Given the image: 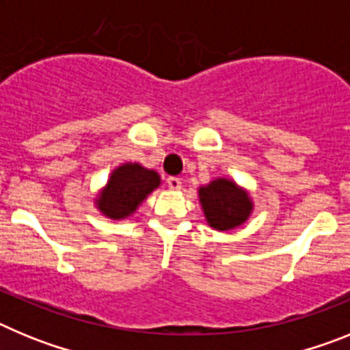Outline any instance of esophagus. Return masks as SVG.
I'll use <instances>...</instances> for the list:
<instances>
[{"label": "esophagus", "mask_w": 350, "mask_h": 350, "mask_svg": "<svg viewBox=\"0 0 350 350\" xmlns=\"http://www.w3.org/2000/svg\"><path fill=\"white\" fill-rule=\"evenodd\" d=\"M166 184H168L170 189H173V191H177V189H180V187H182V180L178 177H168Z\"/></svg>", "instance_id": "esophagus-1"}]
</instances>
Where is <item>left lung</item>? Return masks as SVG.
<instances>
[{
  "label": "left lung",
  "instance_id": "1",
  "mask_svg": "<svg viewBox=\"0 0 350 350\" xmlns=\"http://www.w3.org/2000/svg\"><path fill=\"white\" fill-rule=\"evenodd\" d=\"M198 193L206 222L213 230H233L243 224L252 212L249 194L228 178H215L208 185L200 187Z\"/></svg>",
  "mask_w": 350,
  "mask_h": 350
}]
</instances>
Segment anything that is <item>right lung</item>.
<instances>
[{"label":"right lung","mask_w":350,"mask_h":350,"mask_svg":"<svg viewBox=\"0 0 350 350\" xmlns=\"http://www.w3.org/2000/svg\"><path fill=\"white\" fill-rule=\"evenodd\" d=\"M159 184L161 178L154 170H147L137 163H126L113 170L96 203L107 217L124 219L131 215Z\"/></svg>","instance_id":"add662e5"}]
</instances>
